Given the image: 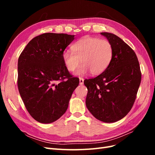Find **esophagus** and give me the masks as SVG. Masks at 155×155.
<instances>
[{"label": "esophagus", "instance_id": "1", "mask_svg": "<svg viewBox=\"0 0 155 155\" xmlns=\"http://www.w3.org/2000/svg\"><path fill=\"white\" fill-rule=\"evenodd\" d=\"M83 83H84V79L82 78H79V84L82 85H83Z\"/></svg>", "mask_w": 155, "mask_h": 155}]
</instances>
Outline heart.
I'll return each mask as SVG.
<instances>
[{
    "mask_svg": "<svg viewBox=\"0 0 155 155\" xmlns=\"http://www.w3.org/2000/svg\"><path fill=\"white\" fill-rule=\"evenodd\" d=\"M62 54L65 68L73 72L78 67L80 59L81 64L75 74L83 76L91 71L92 74L102 73L109 66L113 55V47L109 41L98 37H84Z\"/></svg>",
    "mask_w": 155,
    "mask_h": 155,
    "instance_id": "1",
    "label": "heart"
}]
</instances>
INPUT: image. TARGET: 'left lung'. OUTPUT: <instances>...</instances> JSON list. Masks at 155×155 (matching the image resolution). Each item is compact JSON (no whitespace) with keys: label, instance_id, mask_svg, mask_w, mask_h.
<instances>
[{"label":"left lung","instance_id":"left-lung-1","mask_svg":"<svg viewBox=\"0 0 155 155\" xmlns=\"http://www.w3.org/2000/svg\"><path fill=\"white\" fill-rule=\"evenodd\" d=\"M113 47L109 66L94 78L85 79L86 106L97 120L106 123L122 119L132 109L142 74L134 50L119 37L102 32Z\"/></svg>","mask_w":155,"mask_h":155}]
</instances>
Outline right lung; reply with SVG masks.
Wrapping results in <instances>:
<instances>
[{
    "mask_svg": "<svg viewBox=\"0 0 155 155\" xmlns=\"http://www.w3.org/2000/svg\"><path fill=\"white\" fill-rule=\"evenodd\" d=\"M74 39L72 35L45 33L32 39L18 58V91L28 112L40 123H52L62 116L79 85L62 59Z\"/></svg>",
    "mask_w": 155,
    "mask_h": 155,
    "instance_id": "obj_1",
    "label": "right lung"
}]
</instances>
